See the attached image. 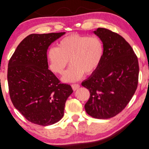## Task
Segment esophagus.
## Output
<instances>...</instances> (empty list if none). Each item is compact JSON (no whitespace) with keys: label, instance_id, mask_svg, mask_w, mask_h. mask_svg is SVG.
Wrapping results in <instances>:
<instances>
[{"label":"esophagus","instance_id":"obj_1","mask_svg":"<svg viewBox=\"0 0 149 149\" xmlns=\"http://www.w3.org/2000/svg\"><path fill=\"white\" fill-rule=\"evenodd\" d=\"M71 87H72V89L74 91H76V89H78L80 87V85L79 84H72L71 85Z\"/></svg>","mask_w":149,"mask_h":149}]
</instances>
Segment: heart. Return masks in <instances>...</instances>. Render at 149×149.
I'll use <instances>...</instances> for the list:
<instances>
[{"mask_svg": "<svg viewBox=\"0 0 149 149\" xmlns=\"http://www.w3.org/2000/svg\"><path fill=\"white\" fill-rule=\"evenodd\" d=\"M103 55V43L99 37L72 34L61 39L57 48H50L47 57L51 69L57 74L64 73L70 60L72 64L62 79L73 82L80 79L84 73L90 74L96 71Z\"/></svg>", "mask_w": 149, "mask_h": 149, "instance_id": "obj_1", "label": "heart"}]
</instances>
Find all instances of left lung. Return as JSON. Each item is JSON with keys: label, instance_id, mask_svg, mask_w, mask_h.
I'll use <instances>...</instances> for the list:
<instances>
[{"label": "left lung", "instance_id": "1", "mask_svg": "<svg viewBox=\"0 0 149 149\" xmlns=\"http://www.w3.org/2000/svg\"><path fill=\"white\" fill-rule=\"evenodd\" d=\"M94 33L103 43L104 55L98 69L82 82L90 92L85 109L96 119H110L121 112L135 94L139 64L131 46L119 34L103 28Z\"/></svg>", "mask_w": 149, "mask_h": 149}]
</instances>
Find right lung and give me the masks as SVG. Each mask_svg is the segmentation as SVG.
<instances>
[{
  "label": "right lung",
  "instance_id": "right-lung-1",
  "mask_svg": "<svg viewBox=\"0 0 149 149\" xmlns=\"http://www.w3.org/2000/svg\"><path fill=\"white\" fill-rule=\"evenodd\" d=\"M65 33L31 34L21 42L8 63L9 92L14 106L30 122L55 123L64 115L73 89L48 69L47 50Z\"/></svg>",
  "mask_w": 149,
  "mask_h": 149
}]
</instances>
